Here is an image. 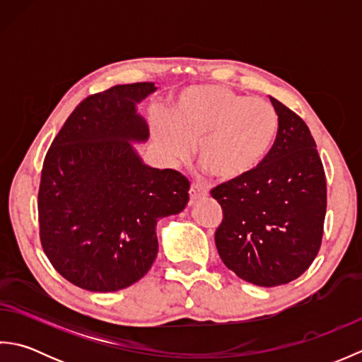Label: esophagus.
<instances>
[{
    "label": "esophagus",
    "mask_w": 362,
    "mask_h": 362,
    "mask_svg": "<svg viewBox=\"0 0 362 362\" xmlns=\"http://www.w3.org/2000/svg\"><path fill=\"white\" fill-rule=\"evenodd\" d=\"M206 196H209V189L204 188V187H199V185H196V183H193V185H191V188H189L191 202L199 201V199L206 197Z\"/></svg>",
    "instance_id": "34e87169"
}]
</instances>
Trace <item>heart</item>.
Returning <instances> with one entry per match:
<instances>
[{
  "label": "heart",
  "mask_w": 362,
  "mask_h": 362,
  "mask_svg": "<svg viewBox=\"0 0 362 362\" xmlns=\"http://www.w3.org/2000/svg\"><path fill=\"white\" fill-rule=\"evenodd\" d=\"M151 136L169 163H185L197 146L201 163L214 177L236 182L264 163L279 135V115L263 99L221 86H193L180 91L169 118L151 119Z\"/></svg>",
  "instance_id": "1"
}]
</instances>
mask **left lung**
Returning <instances> with one entry per match:
<instances>
[{
    "mask_svg": "<svg viewBox=\"0 0 362 362\" xmlns=\"http://www.w3.org/2000/svg\"><path fill=\"white\" fill-rule=\"evenodd\" d=\"M279 135L255 173L211 189L222 209L214 243L240 279L272 288L298 279L322 244L327 180L305 121L271 96Z\"/></svg>",
    "mask_w": 362,
    "mask_h": 362,
    "instance_id": "8db88e82",
    "label": "left lung"
}]
</instances>
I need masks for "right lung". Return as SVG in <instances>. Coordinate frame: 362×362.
I'll return each mask as SVG.
<instances>
[{"mask_svg": "<svg viewBox=\"0 0 362 362\" xmlns=\"http://www.w3.org/2000/svg\"><path fill=\"white\" fill-rule=\"evenodd\" d=\"M156 90L136 82L86 98L46 152L37 202L42 247L82 289L113 292L140 280L157 257V221L188 204L187 177L144 165L132 146L148 140L136 104Z\"/></svg>", "mask_w": 362, "mask_h": 362, "instance_id": "obj_1", "label": "right lung"}]
</instances>
